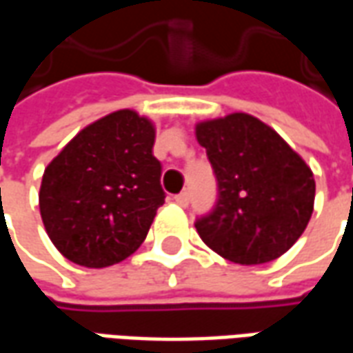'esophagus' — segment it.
Wrapping results in <instances>:
<instances>
[{"label":"esophagus","mask_w":353,"mask_h":353,"mask_svg":"<svg viewBox=\"0 0 353 353\" xmlns=\"http://www.w3.org/2000/svg\"><path fill=\"white\" fill-rule=\"evenodd\" d=\"M174 200H176L179 206L187 208V206H189V192H187V191L179 192V194H176V196H174Z\"/></svg>","instance_id":"34e87169"}]
</instances>
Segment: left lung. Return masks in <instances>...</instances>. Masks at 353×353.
<instances>
[{"mask_svg": "<svg viewBox=\"0 0 353 353\" xmlns=\"http://www.w3.org/2000/svg\"><path fill=\"white\" fill-rule=\"evenodd\" d=\"M194 132L219 191L212 214L194 223L202 242L238 265L278 259L314 212L310 166L278 132L248 113L202 121Z\"/></svg>", "mask_w": 353, "mask_h": 353, "instance_id": "8db88e82", "label": "left lung"}]
</instances>
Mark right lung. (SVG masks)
Segmentation results:
<instances>
[{
  "mask_svg": "<svg viewBox=\"0 0 353 353\" xmlns=\"http://www.w3.org/2000/svg\"><path fill=\"white\" fill-rule=\"evenodd\" d=\"M154 124L119 109L85 126L43 174L39 212L50 242L88 268L121 263L143 244L164 204Z\"/></svg>",
  "mask_w": 353,
  "mask_h": 353,
  "instance_id": "obj_1",
  "label": "right lung"
}]
</instances>
